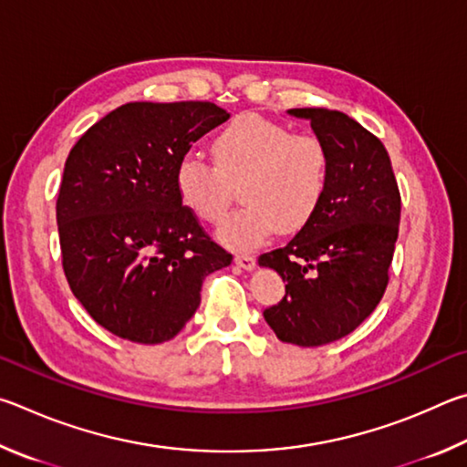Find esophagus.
Masks as SVG:
<instances>
[{"label":"esophagus","instance_id":"34e87169","mask_svg":"<svg viewBox=\"0 0 467 467\" xmlns=\"http://www.w3.org/2000/svg\"><path fill=\"white\" fill-rule=\"evenodd\" d=\"M235 265H238L240 268H246V271H252V268L256 266V258L248 254V252H240V254H235Z\"/></svg>","mask_w":467,"mask_h":467}]
</instances>
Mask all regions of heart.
<instances>
[{
    "label": "heart",
    "instance_id": "b5f03b06",
    "mask_svg": "<svg viewBox=\"0 0 467 467\" xmlns=\"http://www.w3.org/2000/svg\"><path fill=\"white\" fill-rule=\"evenodd\" d=\"M213 160L184 155L176 170L182 202L204 223L227 217L240 184L246 207L221 229L229 246L248 248L276 229L296 234L320 207L330 174V153L314 133H291L281 122L242 114L213 141Z\"/></svg>",
    "mask_w": 467,
    "mask_h": 467
}]
</instances>
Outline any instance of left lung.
Wrapping results in <instances>:
<instances>
[{"mask_svg": "<svg viewBox=\"0 0 467 467\" xmlns=\"http://www.w3.org/2000/svg\"><path fill=\"white\" fill-rule=\"evenodd\" d=\"M289 112L309 119L328 147L330 174L314 217L287 246L258 258L287 283L265 320L283 342L322 347L357 330L386 293L402 199L386 147L348 114Z\"/></svg>", "mask_w": 467, "mask_h": 467, "instance_id": "left-lung-1", "label": "left lung"}]
</instances>
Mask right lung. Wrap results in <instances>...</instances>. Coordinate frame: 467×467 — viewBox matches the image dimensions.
<instances>
[{
	"mask_svg": "<svg viewBox=\"0 0 467 467\" xmlns=\"http://www.w3.org/2000/svg\"><path fill=\"white\" fill-rule=\"evenodd\" d=\"M227 119L213 102H129L71 147L57 196L63 273L114 337L174 338L204 276L232 265L176 188L180 160Z\"/></svg>",
	"mask_w": 467,
	"mask_h": 467,
	"instance_id": "1",
	"label": "right lung"
}]
</instances>
